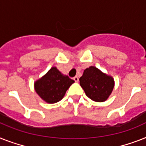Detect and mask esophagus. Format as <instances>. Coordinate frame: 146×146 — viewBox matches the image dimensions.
<instances>
[{"label": "esophagus", "mask_w": 146, "mask_h": 146, "mask_svg": "<svg viewBox=\"0 0 146 146\" xmlns=\"http://www.w3.org/2000/svg\"><path fill=\"white\" fill-rule=\"evenodd\" d=\"M73 80H74L75 82H78L79 79H78V77L75 76V77H74V78H73Z\"/></svg>", "instance_id": "esophagus-1"}]
</instances>
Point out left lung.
<instances>
[{"mask_svg": "<svg viewBox=\"0 0 146 146\" xmlns=\"http://www.w3.org/2000/svg\"><path fill=\"white\" fill-rule=\"evenodd\" d=\"M79 80L86 96L94 102H105L114 87L113 78L95 66L86 68Z\"/></svg>", "mask_w": 146, "mask_h": 146, "instance_id": "obj_1", "label": "left lung"}]
</instances>
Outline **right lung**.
Instances as JSON below:
<instances>
[{
    "mask_svg": "<svg viewBox=\"0 0 146 146\" xmlns=\"http://www.w3.org/2000/svg\"><path fill=\"white\" fill-rule=\"evenodd\" d=\"M74 82L56 67H52L42 78L35 82L34 87L42 99L47 103L54 104L62 99Z\"/></svg>",
    "mask_w": 146,
    "mask_h": 146,
    "instance_id": "right-lung-1",
    "label": "right lung"
}]
</instances>
